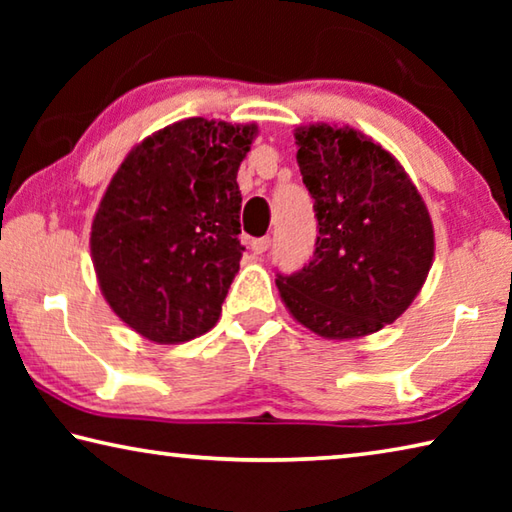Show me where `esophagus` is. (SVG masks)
I'll return each instance as SVG.
<instances>
[{"mask_svg":"<svg viewBox=\"0 0 512 512\" xmlns=\"http://www.w3.org/2000/svg\"><path fill=\"white\" fill-rule=\"evenodd\" d=\"M268 246H271V237L253 239V244H250V248H253V253H255V255H262V253H266Z\"/></svg>","mask_w":512,"mask_h":512,"instance_id":"1","label":"esophagus"}]
</instances>
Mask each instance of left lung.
I'll use <instances>...</instances> for the list:
<instances>
[{"label": "left lung", "mask_w": 512, "mask_h": 512, "mask_svg": "<svg viewBox=\"0 0 512 512\" xmlns=\"http://www.w3.org/2000/svg\"><path fill=\"white\" fill-rule=\"evenodd\" d=\"M302 183L318 237L302 271L277 275L289 314L329 341L395 323L433 264V223L409 173L384 146L350 126L296 128Z\"/></svg>", "instance_id": "obj_1"}]
</instances>
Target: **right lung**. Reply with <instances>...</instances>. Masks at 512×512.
I'll use <instances>...</instances> for the list:
<instances>
[{"label":"right lung","mask_w":512,"mask_h":512,"mask_svg":"<svg viewBox=\"0 0 512 512\" xmlns=\"http://www.w3.org/2000/svg\"><path fill=\"white\" fill-rule=\"evenodd\" d=\"M255 124L189 117L126 155L92 221L90 253L110 309L153 343L216 325L244 246L237 171Z\"/></svg>","instance_id":"add662e5"}]
</instances>
